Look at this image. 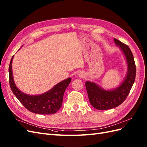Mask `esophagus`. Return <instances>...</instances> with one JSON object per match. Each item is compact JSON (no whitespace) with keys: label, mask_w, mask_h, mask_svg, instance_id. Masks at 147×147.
Masks as SVG:
<instances>
[{"label":"esophagus","mask_w":147,"mask_h":147,"mask_svg":"<svg viewBox=\"0 0 147 147\" xmlns=\"http://www.w3.org/2000/svg\"><path fill=\"white\" fill-rule=\"evenodd\" d=\"M77 75L78 77H83L84 76V73L83 72H82V71H80V72H79L78 73Z\"/></svg>","instance_id":"34e87169"}]
</instances>
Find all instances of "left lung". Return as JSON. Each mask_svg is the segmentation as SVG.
Masks as SVG:
<instances>
[{
  "instance_id": "8db88e82",
  "label": "left lung",
  "mask_w": 147,
  "mask_h": 147,
  "mask_svg": "<svg viewBox=\"0 0 147 147\" xmlns=\"http://www.w3.org/2000/svg\"><path fill=\"white\" fill-rule=\"evenodd\" d=\"M114 41L126 57L127 72L123 82L112 90H105L94 82H86V88L90 103L92 107L99 110L111 109L121 104L126 99L136 79V64L129 47L116 38H114Z\"/></svg>"
}]
</instances>
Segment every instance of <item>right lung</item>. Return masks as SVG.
<instances>
[{"mask_svg":"<svg viewBox=\"0 0 147 147\" xmlns=\"http://www.w3.org/2000/svg\"><path fill=\"white\" fill-rule=\"evenodd\" d=\"M13 56L10 61L8 72L9 83L11 91L26 109L30 112L42 115L54 114L62 106L64 93L71 82V78H68L59 82L48 91L40 95H28L21 92L15 83L12 72Z\"/></svg>","mask_w":147,"mask_h":147,"instance_id":"right-lung-1","label":"right lung"}]
</instances>
